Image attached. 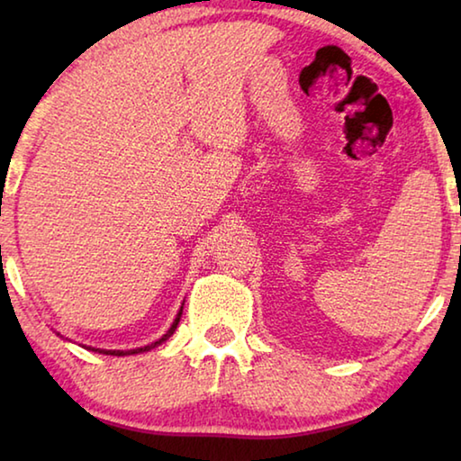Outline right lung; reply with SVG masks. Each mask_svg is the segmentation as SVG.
<instances>
[{
  "instance_id": "1",
  "label": "right lung",
  "mask_w": 461,
  "mask_h": 461,
  "mask_svg": "<svg viewBox=\"0 0 461 461\" xmlns=\"http://www.w3.org/2000/svg\"><path fill=\"white\" fill-rule=\"evenodd\" d=\"M185 305V303H183ZM181 315H183V307L178 309V313H176V317H175V321H173V325L168 327V331L162 335L160 339H156V341H152V343H148V346H144V348H134V349H101V348H91V346H83L85 349H89V352H99V354H105V356H134V354H144V352H150V349H154V348H158L160 343H165L170 335L175 333V330H176V325H178V321H181ZM57 335H60V333H57ZM62 338V335H60Z\"/></svg>"
}]
</instances>
